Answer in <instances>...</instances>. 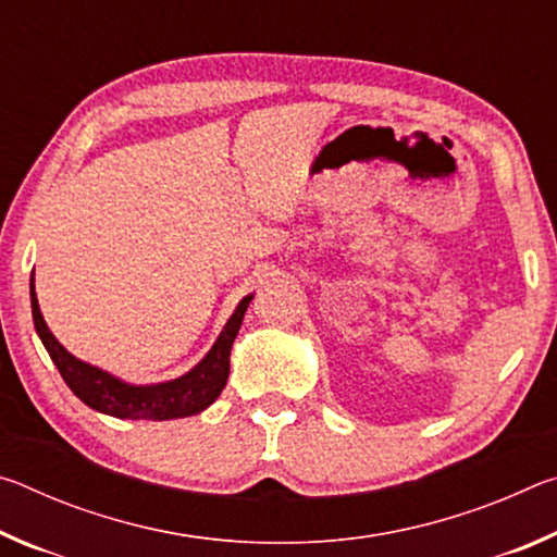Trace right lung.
I'll return each instance as SVG.
<instances>
[{"label":"right lung","mask_w":557,"mask_h":557,"mask_svg":"<svg viewBox=\"0 0 557 557\" xmlns=\"http://www.w3.org/2000/svg\"><path fill=\"white\" fill-rule=\"evenodd\" d=\"M252 297H245L238 309H235L228 324L223 326L219 342L213 344L209 356L196 366L194 371L169 383L157 385H127L117 379H112L106 371L96 369L78 361L65 348L55 342V336L46 326L39 299L34 292V277H32V314L34 326L39 332L41 342L49 351L51 361L59 369L65 385L78 395V398L88 405V408L112 414V418H129V420H174V418H188L209 408V405L219 398L225 388L231 373V348L238 329L243 324L245 309H248Z\"/></svg>","instance_id":"1"}]
</instances>
